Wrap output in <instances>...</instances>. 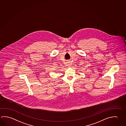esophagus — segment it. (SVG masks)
I'll use <instances>...</instances> for the list:
<instances>
[{
    "label": "esophagus",
    "mask_w": 126,
    "mask_h": 126,
    "mask_svg": "<svg viewBox=\"0 0 126 126\" xmlns=\"http://www.w3.org/2000/svg\"><path fill=\"white\" fill-rule=\"evenodd\" d=\"M68 64V66H70V64Z\"/></svg>",
    "instance_id": "esophagus-1"
}]
</instances>
